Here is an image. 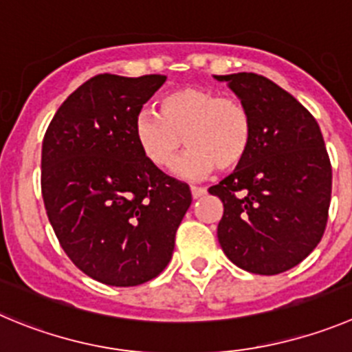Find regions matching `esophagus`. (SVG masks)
Masks as SVG:
<instances>
[{"label":"esophagus","instance_id":"obj_1","mask_svg":"<svg viewBox=\"0 0 352 352\" xmlns=\"http://www.w3.org/2000/svg\"><path fill=\"white\" fill-rule=\"evenodd\" d=\"M191 195L192 198H201L203 195H206V189L205 187H199V186H191Z\"/></svg>","mask_w":352,"mask_h":352}]
</instances>
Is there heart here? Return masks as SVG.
Wrapping results in <instances>:
<instances>
[{
  "label": "heart",
  "mask_w": 352,
  "mask_h": 352,
  "mask_svg": "<svg viewBox=\"0 0 352 352\" xmlns=\"http://www.w3.org/2000/svg\"><path fill=\"white\" fill-rule=\"evenodd\" d=\"M248 109L234 97L206 88L182 87L160 100V113L142 109L135 118V139L144 156L161 170H172L184 147L179 173L201 177L213 170L238 168L252 146Z\"/></svg>",
  "instance_id": "heart-1"
}]
</instances>
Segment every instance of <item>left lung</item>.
I'll return each instance as SVG.
<instances>
[{
    "label": "left lung",
    "mask_w": 352,
    "mask_h": 352,
    "mask_svg": "<svg viewBox=\"0 0 352 352\" xmlns=\"http://www.w3.org/2000/svg\"><path fill=\"white\" fill-rule=\"evenodd\" d=\"M248 109L252 146L208 189L224 205L217 236L229 261L254 274L300 264L327 229L331 165L320 124L295 97L254 72L215 76Z\"/></svg>",
    "instance_id": "8db88e82"
}]
</instances>
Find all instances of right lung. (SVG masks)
I'll return each mask as SVG.
<instances>
[{"mask_svg": "<svg viewBox=\"0 0 352 352\" xmlns=\"http://www.w3.org/2000/svg\"><path fill=\"white\" fill-rule=\"evenodd\" d=\"M165 80L97 74L65 98L43 139L41 195L55 236L72 264L111 287L163 272L192 201L135 139L137 114Z\"/></svg>", "mask_w": 352, "mask_h": 352, "instance_id": "obj_1", "label": "right lung"}]
</instances>
